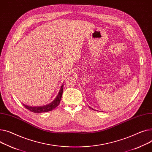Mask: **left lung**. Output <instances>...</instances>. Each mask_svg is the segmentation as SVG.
I'll use <instances>...</instances> for the list:
<instances>
[{"mask_svg":"<svg viewBox=\"0 0 152 152\" xmlns=\"http://www.w3.org/2000/svg\"><path fill=\"white\" fill-rule=\"evenodd\" d=\"M90 109H92V107H90ZM93 109V110H94V109Z\"/></svg>","mask_w":152,"mask_h":152,"instance_id":"1","label":"left lung"}]
</instances>
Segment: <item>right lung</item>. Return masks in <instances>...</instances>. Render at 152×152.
<instances>
[{"instance_id":"1","label":"right lung","mask_w":152,"mask_h":152,"mask_svg":"<svg viewBox=\"0 0 152 152\" xmlns=\"http://www.w3.org/2000/svg\"><path fill=\"white\" fill-rule=\"evenodd\" d=\"M63 87H64V84L61 86V87H60V89L59 90V93L58 94L56 99L53 101V102H51L50 103H49L46 106L32 107V106H28L24 104H23L26 109H27L30 111H31V112H33L35 113H46V112H48V111L52 110L60 104V99H61V98L62 96V93H63Z\"/></svg>"}]
</instances>
